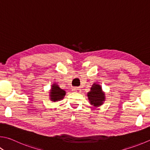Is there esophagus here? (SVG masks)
I'll list each match as a JSON object with an SVG mask.
<instances>
[{
	"label": "esophagus",
	"mask_w": 150,
	"mask_h": 150,
	"mask_svg": "<svg viewBox=\"0 0 150 150\" xmlns=\"http://www.w3.org/2000/svg\"><path fill=\"white\" fill-rule=\"evenodd\" d=\"M73 91L75 92H78V93H79V92H81V88H79V87H74V88H73Z\"/></svg>",
	"instance_id": "34e87169"
}]
</instances>
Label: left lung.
<instances>
[{
	"mask_svg": "<svg viewBox=\"0 0 150 150\" xmlns=\"http://www.w3.org/2000/svg\"><path fill=\"white\" fill-rule=\"evenodd\" d=\"M90 103L94 106H99L103 103L105 100V94L102 91V88L99 84H94L92 85L91 92L88 93Z\"/></svg>",
	"mask_w": 150,
	"mask_h": 150,
	"instance_id": "left-lung-1",
	"label": "left lung"
}]
</instances>
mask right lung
Instances as JSON below:
<instances>
[{"instance_id": "obj_1", "label": "right lung", "mask_w": 150, "mask_h": 150, "mask_svg": "<svg viewBox=\"0 0 150 150\" xmlns=\"http://www.w3.org/2000/svg\"><path fill=\"white\" fill-rule=\"evenodd\" d=\"M66 95V91L59 88L58 84H54L52 86L50 91V99L52 101L56 102L63 99Z\"/></svg>"}]
</instances>
